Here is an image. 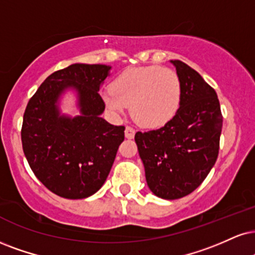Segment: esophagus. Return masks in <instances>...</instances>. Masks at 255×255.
<instances>
[{
	"label": "esophagus",
	"instance_id": "34e87169",
	"mask_svg": "<svg viewBox=\"0 0 255 255\" xmlns=\"http://www.w3.org/2000/svg\"><path fill=\"white\" fill-rule=\"evenodd\" d=\"M134 133H136V131H134L133 128L131 127L125 128V137H127L128 139H132L134 137Z\"/></svg>",
	"mask_w": 255,
	"mask_h": 255
}]
</instances>
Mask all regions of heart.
Here are the masks:
<instances>
[{"instance_id":"b5f03b06","label":"heart","mask_w":255,"mask_h":255,"mask_svg":"<svg viewBox=\"0 0 255 255\" xmlns=\"http://www.w3.org/2000/svg\"><path fill=\"white\" fill-rule=\"evenodd\" d=\"M182 85L176 72L162 66L131 67L113 80L111 91L103 93V102L113 116H123L128 106L143 128H162L177 115Z\"/></svg>"}]
</instances>
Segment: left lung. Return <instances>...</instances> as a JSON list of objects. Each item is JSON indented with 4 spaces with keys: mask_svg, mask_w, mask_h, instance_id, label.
<instances>
[{
    "mask_svg": "<svg viewBox=\"0 0 255 255\" xmlns=\"http://www.w3.org/2000/svg\"><path fill=\"white\" fill-rule=\"evenodd\" d=\"M170 62L182 85L180 110L163 128L134 134L146 183L164 200L187 196L202 183L218 158L222 130L215 90L187 64Z\"/></svg>",
    "mask_w": 255,
    "mask_h": 255,
    "instance_id": "1",
    "label": "left lung"
}]
</instances>
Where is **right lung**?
Returning <instances> with one entry per match:
<instances>
[{"mask_svg": "<svg viewBox=\"0 0 255 255\" xmlns=\"http://www.w3.org/2000/svg\"><path fill=\"white\" fill-rule=\"evenodd\" d=\"M111 66L73 64L40 85L23 115L21 139L30 169L47 189L65 199L97 193L111 170L124 127L100 117L105 110L98 91ZM67 89L77 93L81 115H62L58 102Z\"/></svg>", "mask_w": 255, "mask_h": 255, "instance_id": "add662e5", "label": "right lung"}]
</instances>
